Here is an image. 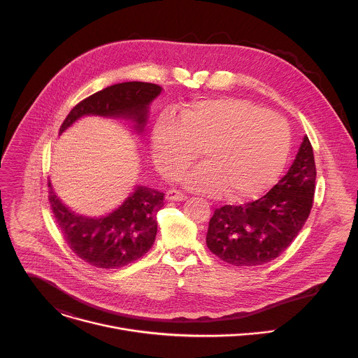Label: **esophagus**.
<instances>
[{
    "mask_svg": "<svg viewBox=\"0 0 358 358\" xmlns=\"http://www.w3.org/2000/svg\"><path fill=\"white\" fill-rule=\"evenodd\" d=\"M166 199H169V201H184V199H187V195L184 192L176 189V188H171L166 192Z\"/></svg>",
    "mask_w": 358,
    "mask_h": 358,
    "instance_id": "esophagus-1",
    "label": "esophagus"
}]
</instances>
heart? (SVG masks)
Instances as JSON below:
<instances>
[{
	"instance_id": "obj_1",
	"label": "heart",
	"mask_w": 358,
	"mask_h": 358,
	"mask_svg": "<svg viewBox=\"0 0 358 358\" xmlns=\"http://www.w3.org/2000/svg\"><path fill=\"white\" fill-rule=\"evenodd\" d=\"M180 116L166 112L157 117L151 155L157 169L173 178L202 150L206 164L184 178L191 189L243 201L262 194L285 169L290 131L279 115L246 100L203 99L182 108Z\"/></svg>"
}]
</instances>
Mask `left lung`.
Masks as SVG:
<instances>
[{
  "mask_svg": "<svg viewBox=\"0 0 358 358\" xmlns=\"http://www.w3.org/2000/svg\"><path fill=\"white\" fill-rule=\"evenodd\" d=\"M315 182L313 148L304 136L289 171L264 196L245 206H224L214 211L207 246L234 266H257L276 259L308 221Z\"/></svg>",
  "mask_w": 358,
  "mask_h": 358,
  "instance_id": "obj_1",
  "label": "left lung"
}]
</instances>
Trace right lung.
<instances>
[{"label": "right lung", "mask_w": 358, "mask_h": 358, "mask_svg": "<svg viewBox=\"0 0 358 358\" xmlns=\"http://www.w3.org/2000/svg\"><path fill=\"white\" fill-rule=\"evenodd\" d=\"M163 87L147 82H123L99 90L69 112L61 133L85 115L127 117L141 131L147 123L148 105ZM49 187V202L57 224L78 258L100 269H119L143 255L155 243L156 214L164 206V194L136 185L134 191L112 214L89 218L71 211Z\"/></svg>", "instance_id": "1"}]
</instances>
